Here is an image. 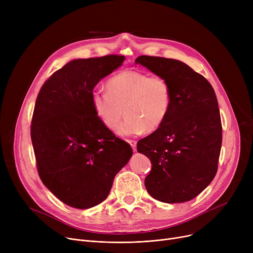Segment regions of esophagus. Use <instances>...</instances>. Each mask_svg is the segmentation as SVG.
Listing matches in <instances>:
<instances>
[{"label":"esophagus","mask_w":253,"mask_h":253,"mask_svg":"<svg viewBox=\"0 0 253 253\" xmlns=\"http://www.w3.org/2000/svg\"><path fill=\"white\" fill-rule=\"evenodd\" d=\"M128 142H129V144L131 145L132 150H133V151L135 152V151H136V144H137V142H136L134 139H128Z\"/></svg>","instance_id":"esophagus-1"}]
</instances>
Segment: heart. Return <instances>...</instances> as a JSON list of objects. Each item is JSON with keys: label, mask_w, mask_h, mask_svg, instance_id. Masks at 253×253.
Wrapping results in <instances>:
<instances>
[{"label": "heart", "mask_w": 253, "mask_h": 253, "mask_svg": "<svg viewBox=\"0 0 253 253\" xmlns=\"http://www.w3.org/2000/svg\"><path fill=\"white\" fill-rule=\"evenodd\" d=\"M106 90L94 91L91 101L99 121L120 135H136L160 128L169 115L171 87L166 79L139 71H123L110 78Z\"/></svg>", "instance_id": "heart-1"}]
</instances>
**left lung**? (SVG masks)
I'll return each instance as SVG.
<instances>
[{"label":"left lung","mask_w":253,"mask_h":253,"mask_svg":"<svg viewBox=\"0 0 253 253\" xmlns=\"http://www.w3.org/2000/svg\"><path fill=\"white\" fill-rule=\"evenodd\" d=\"M135 63L166 79L172 92L164 124L137 142L138 153L152 163L145 188L164 203L190 201L217 171L222 128L215 92L202 75L179 60L142 55Z\"/></svg>","instance_id":"1"}]
</instances>
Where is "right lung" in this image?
I'll return each mask as SVG.
<instances>
[{
	"instance_id": "1",
	"label": "right lung",
	"mask_w": 253,
	"mask_h": 253,
	"mask_svg": "<svg viewBox=\"0 0 253 253\" xmlns=\"http://www.w3.org/2000/svg\"><path fill=\"white\" fill-rule=\"evenodd\" d=\"M125 56L75 59L53 74L36 100L31 137L40 178L64 204L88 209L109 196L132 149L96 117L91 96Z\"/></svg>"
}]
</instances>
